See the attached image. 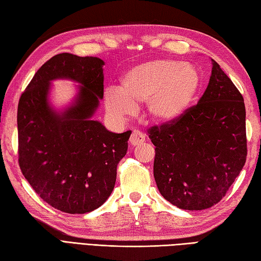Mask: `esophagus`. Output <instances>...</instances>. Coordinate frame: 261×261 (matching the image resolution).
Here are the masks:
<instances>
[{
  "label": "esophagus",
  "instance_id": "esophagus-1",
  "mask_svg": "<svg viewBox=\"0 0 261 261\" xmlns=\"http://www.w3.org/2000/svg\"><path fill=\"white\" fill-rule=\"evenodd\" d=\"M130 145L131 146H138L145 141V135L140 132L139 130H134L130 137Z\"/></svg>",
  "mask_w": 261,
  "mask_h": 261
}]
</instances>
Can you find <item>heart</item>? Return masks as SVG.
<instances>
[{"label":"heart","instance_id":"obj_1","mask_svg":"<svg viewBox=\"0 0 261 261\" xmlns=\"http://www.w3.org/2000/svg\"><path fill=\"white\" fill-rule=\"evenodd\" d=\"M202 85L195 66L173 59H156L130 69L121 81V90L111 88L105 109L115 119L134 115L146 103L147 114L154 123L179 120L193 105Z\"/></svg>","mask_w":261,"mask_h":261}]
</instances>
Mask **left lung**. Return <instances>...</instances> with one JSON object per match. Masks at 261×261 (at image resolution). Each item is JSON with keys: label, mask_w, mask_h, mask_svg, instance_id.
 Listing matches in <instances>:
<instances>
[{"label": "left lung", "mask_w": 261, "mask_h": 261, "mask_svg": "<svg viewBox=\"0 0 261 261\" xmlns=\"http://www.w3.org/2000/svg\"><path fill=\"white\" fill-rule=\"evenodd\" d=\"M208 85L196 105L173 123L154 125L153 176L175 206L199 211L222 199L247 159L246 108L220 65L212 59Z\"/></svg>", "instance_id": "8db88e82"}]
</instances>
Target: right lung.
<instances>
[{
    "label": "right lung",
    "mask_w": 261,
    "mask_h": 261,
    "mask_svg": "<svg viewBox=\"0 0 261 261\" xmlns=\"http://www.w3.org/2000/svg\"><path fill=\"white\" fill-rule=\"evenodd\" d=\"M104 62L63 53L43 64L18 105L19 165L43 201L62 212L84 214L112 193L116 167L131 131L113 134L92 120L103 98ZM81 84L73 104L57 113L47 101L50 82Z\"/></svg>",
    "instance_id": "1"
}]
</instances>
